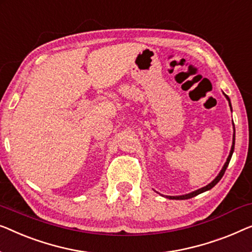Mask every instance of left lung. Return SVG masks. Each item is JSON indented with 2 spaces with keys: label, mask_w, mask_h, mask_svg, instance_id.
<instances>
[{
  "label": "left lung",
  "mask_w": 252,
  "mask_h": 252,
  "mask_svg": "<svg viewBox=\"0 0 252 252\" xmlns=\"http://www.w3.org/2000/svg\"><path fill=\"white\" fill-rule=\"evenodd\" d=\"M224 95H225V97L226 99H227V101H228V104H229V108H231V110H232V104H231V100H229V97L226 95V94L224 93ZM233 128H234V134H233V143H232V148H231V151H229V155H228V158H227V160H226V162H225V165L223 166V168H221V170L220 171V174L217 175V177L215 178V180L211 182V183H209L208 185H206V187H203V188H201V189H196V191H193V192H191V193H189V194H184V195H178V196H167V198L168 199H176V200H185V199H191V198H193V196H195V195H198V194H200V193H202V192H206V191H208V189H213L215 185H216L218 182H220V180H221V177H223V175H224V173H225V170H226V168H227V166H228V163H229V160H231V158H232V155H233V151H234V145H235V127H234V124H233Z\"/></svg>",
  "instance_id": "1"
}]
</instances>
